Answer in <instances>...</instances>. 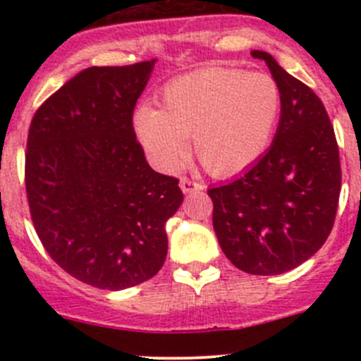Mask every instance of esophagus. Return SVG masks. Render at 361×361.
Wrapping results in <instances>:
<instances>
[{"mask_svg": "<svg viewBox=\"0 0 361 361\" xmlns=\"http://www.w3.org/2000/svg\"><path fill=\"white\" fill-rule=\"evenodd\" d=\"M180 188L183 194H192V192H197L202 190V185L201 183H195V181L188 180V178H181L180 180Z\"/></svg>", "mask_w": 361, "mask_h": 361, "instance_id": "1", "label": "esophagus"}]
</instances>
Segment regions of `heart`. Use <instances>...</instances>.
I'll return each instance as SVG.
<instances>
[{
    "instance_id": "b5f03b06",
    "label": "heart",
    "mask_w": 361,
    "mask_h": 361,
    "mask_svg": "<svg viewBox=\"0 0 361 361\" xmlns=\"http://www.w3.org/2000/svg\"><path fill=\"white\" fill-rule=\"evenodd\" d=\"M281 115V90L267 73L204 68L162 89L159 110L143 106L134 130L152 162L173 173L187 141L213 176H234L267 152Z\"/></svg>"
}]
</instances>
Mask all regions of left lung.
<instances>
[{
	"label": "left lung",
	"mask_w": 361,
	"mask_h": 361,
	"mask_svg": "<svg viewBox=\"0 0 361 361\" xmlns=\"http://www.w3.org/2000/svg\"><path fill=\"white\" fill-rule=\"evenodd\" d=\"M251 56L265 61L281 90L278 130L245 174L207 194L225 257L248 274L276 276L325 245L337 213L341 162L319 97L271 54L253 50Z\"/></svg>",
	"instance_id": "left-lung-1"
}]
</instances>
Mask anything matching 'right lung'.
Masks as SVG:
<instances>
[{
    "label": "right lung",
    "instance_id": "1",
    "mask_svg": "<svg viewBox=\"0 0 361 361\" xmlns=\"http://www.w3.org/2000/svg\"><path fill=\"white\" fill-rule=\"evenodd\" d=\"M155 59L92 66L32 116L25 192L39 241L59 267L101 290L154 278L167 255L166 221L183 194L155 173L133 127Z\"/></svg>",
    "mask_w": 361,
    "mask_h": 361
}]
</instances>
